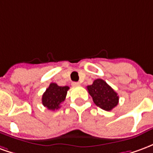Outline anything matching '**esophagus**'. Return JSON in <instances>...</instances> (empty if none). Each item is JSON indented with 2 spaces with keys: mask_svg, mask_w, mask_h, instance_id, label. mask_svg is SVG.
<instances>
[{
  "mask_svg": "<svg viewBox=\"0 0 153 153\" xmlns=\"http://www.w3.org/2000/svg\"><path fill=\"white\" fill-rule=\"evenodd\" d=\"M71 85H72V86H74V87H77V86H79L80 83H78V82H72Z\"/></svg>",
  "mask_w": 153,
  "mask_h": 153,
  "instance_id": "esophagus-1",
  "label": "esophagus"
}]
</instances>
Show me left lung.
Here are the masks:
<instances>
[{
  "instance_id": "1",
  "label": "left lung",
  "mask_w": 153,
  "mask_h": 153,
  "mask_svg": "<svg viewBox=\"0 0 153 153\" xmlns=\"http://www.w3.org/2000/svg\"><path fill=\"white\" fill-rule=\"evenodd\" d=\"M87 88L94 103L102 110L109 111L118 105L119 96L117 93L103 79H97L94 80L93 84L88 85Z\"/></svg>"
}]
</instances>
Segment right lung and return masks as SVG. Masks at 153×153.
Returning a JSON list of instances; mask_svg holds the SVG:
<instances>
[{
    "mask_svg": "<svg viewBox=\"0 0 153 153\" xmlns=\"http://www.w3.org/2000/svg\"><path fill=\"white\" fill-rule=\"evenodd\" d=\"M69 89L70 88L68 86H58L56 83H50L42 97V105L51 111L59 109L60 104L65 99Z\"/></svg>",
    "mask_w": 153,
    "mask_h": 153,
    "instance_id": "1",
    "label": "right lung"
}]
</instances>
